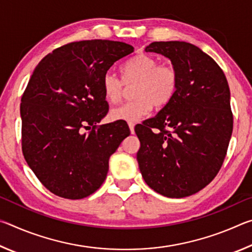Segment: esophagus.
Returning <instances> with one entry per match:
<instances>
[{
    "instance_id": "esophagus-1",
    "label": "esophagus",
    "mask_w": 252,
    "mask_h": 252,
    "mask_svg": "<svg viewBox=\"0 0 252 252\" xmlns=\"http://www.w3.org/2000/svg\"><path fill=\"white\" fill-rule=\"evenodd\" d=\"M129 127H130L131 133L133 134L134 133V123L133 122H129Z\"/></svg>"
}]
</instances>
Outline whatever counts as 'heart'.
I'll return each mask as SVG.
<instances>
[{"label":"heart","mask_w":252,"mask_h":252,"mask_svg":"<svg viewBox=\"0 0 252 252\" xmlns=\"http://www.w3.org/2000/svg\"><path fill=\"white\" fill-rule=\"evenodd\" d=\"M123 82L112 72H106L102 80L104 96L108 102L117 104L127 87L135 84L133 97L111 111L113 120L136 122L151 110L152 105L161 108L168 104L176 94L178 88V72L172 65L159 64L156 58L147 54L136 55L122 66Z\"/></svg>","instance_id":"b5f03b06"}]
</instances>
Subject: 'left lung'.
<instances>
[{
    "instance_id": "1",
    "label": "left lung",
    "mask_w": 252,
    "mask_h": 252,
    "mask_svg": "<svg viewBox=\"0 0 252 252\" xmlns=\"http://www.w3.org/2000/svg\"><path fill=\"white\" fill-rule=\"evenodd\" d=\"M146 52L168 58L179 81L172 100L135 126L139 169L156 192L189 197L215 179L227 155L233 127L228 81L215 60L191 43L152 42Z\"/></svg>"
}]
</instances>
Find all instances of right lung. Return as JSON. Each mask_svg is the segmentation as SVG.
Here are the masks:
<instances>
[{
  "label": "right lung",
  "instance_id": "obj_1",
  "mask_svg": "<svg viewBox=\"0 0 252 252\" xmlns=\"http://www.w3.org/2000/svg\"><path fill=\"white\" fill-rule=\"evenodd\" d=\"M133 50L118 41L72 42L49 53L33 71L21 99L22 151L42 185L59 197L76 200L95 192L111 155L130 134L122 121L96 123L109 110L104 74Z\"/></svg>",
  "mask_w": 252,
  "mask_h": 252
}]
</instances>
